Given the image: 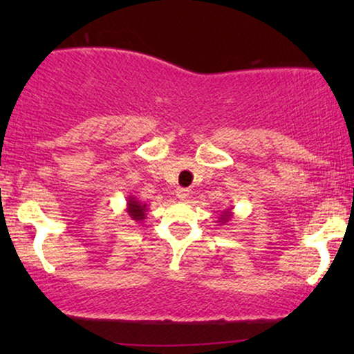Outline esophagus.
I'll return each instance as SVG.
<instances>
[{
	"label": "esophagus",
	"mask_w": 354,
	"mask_h": 354,
	"mask_svg": "<svg viewBox=\"0 0 354 354\" xmlns=\"http://www.w3.org/2000/svg\"><path fill=\"white\" fill-rule=\"evenodd\" d=\"M176 196H178V200H181V201H186L189 198V189H186V188H178L176 189Z\"/></svg>",
	"instance_id": "obj_1"
}]
</instances>
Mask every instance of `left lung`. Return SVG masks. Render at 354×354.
<instances>
[{
    "label": "left lung",
    "mask_w": 354,
    "mask_h": 354,
    "mask_svg": "<svg viewBox=\"0 0 354 354\" xmlns=\"http://www.w3.org/2000/svg\"><path fill=\"white\" fill-rule=\"evenodd\" d=\"M231 218H233V208H230V209H225V211H223L221 214H219V219H218V223H219V225H226V223H228Z\"/></svg>",
    "instance_id": "obj_1"
}]
</instances>
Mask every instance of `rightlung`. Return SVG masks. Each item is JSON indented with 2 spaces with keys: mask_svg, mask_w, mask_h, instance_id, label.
Segmentation results:
<instances>
[{
  "mask_svg": "<svg viewBox=\"0 0 354 354\" xmlns=\"http://www.w3.org/2000/svg\"><path fill=\"white\" fill-rule=\"evenodd\" d=\"M126 211H128L129 216H131V219H135L136 223H143L146 219V213H148V206H146V203L138 201V198L131 194L126 200Z\"/></svg>",
  "mask_w": 354,
  "mask_h": 354,
  "instance_id": "add662e5",
  "label": "right lung"
}]
</instances>
